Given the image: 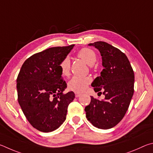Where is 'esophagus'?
<instances>
[{"label":"esophagus","instance_id":"esophagus-1","mask_svg":"<svg viewBox=\"0 0 153 153\" xmlns=\"http://www.w3.org/2000/svg\"><path fill=\"white\" fill-rule=\"evenodd\" d=\"M81 95L80 94V93H75V97H79L80 96H81Z\"/></svg>","mask_w":153,"mask_h":153}]
</instances>
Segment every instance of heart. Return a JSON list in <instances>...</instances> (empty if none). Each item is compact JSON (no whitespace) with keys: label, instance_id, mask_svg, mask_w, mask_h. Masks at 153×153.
<instances>
[{"label":"heart","instance_id":"b5f03b06","mask_svg":"<svg viewBox=\"0 0 153 153\" xmlns=\"http://www.w3.org/2000/svg\"><path fill=\"white\" fill-rule=\"evenodd\" d=\"M78 57L81 58L87 64L91 66L94 64L97 60V56L93 50L87 48H84L79 51L77 53ZM60 68L63 76H68L70 74L71 70V60L68 57L64 58L60 63ZM91 81L88 76H75L69 81L68 83V89L76 93H82L87 89L88 85Z\"/></svg>","mask_w":153,"mask_h":153}]
</instances>
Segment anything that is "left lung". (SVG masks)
Returning <instances> with one entry per match:
<instances>
[{
	"mask_svg": "<svg viewBox=\"0 0 153 153\" xmlns=\"http://www.w3.org/2000/svg\"><path fill=\"white\" fill-rule=\"evenodd\" d=\"M100 51L103 71L91 83L95 92L102 91L104 100L91 97L86 106L87 120L100 129L114 127L124 117L134 94V73L125 53L104 42L89 44Z\"/></svg>",
	"mask_w": 153,
	"mask_h": 153,
	"instance_id": "8db88e82",
	"label": "left lung"
}]
</instances>
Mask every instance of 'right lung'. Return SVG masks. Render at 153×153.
<instances>
[{"instance_id":"right-lung-1","label":"right lung","mask_w":153,"mask_h":153,"mask_svg":"<svg viewBox=\"0 0 153 153\" xmlns=\"http://www.w3.org/2000/svg\"><path fill=\"white\" fill-rule=\"evenodd\" d=\"M74 45L53 47L35 53L24 62L17 79L18 102L27 120L36 129L50 132L65 121L72 91L62 77L60 63Z\"/></svg>"}]
</instances>
